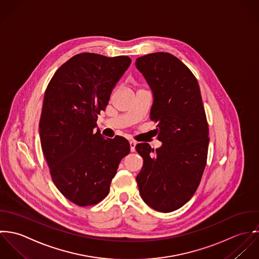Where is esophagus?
<instances>
[{"mask_svg":"<svg viewBox=\"0 0 259 259\" xmlns=\"http://www.w3.org/2000/svg\"><path fill=\"white\" fill-rule=\"evenodd\" d=\"M135 146H136V142L135 141H130V150H131V152L135 151Z\"/></svg>","mask_w":259,"mask_h":259,"instance_id":"obj_1","label":"esophagus"}]
</instances>
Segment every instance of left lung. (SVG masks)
Listing matches in <instances>:
<instances>
[{"mask_svg":"<svg viewBox=\"0 0 259 259\" xmlns=\"http://www.w3.org/2000/svg\"><path fill=\"white\" fill-rule=\"evenodd\" d=\"M136 68L152 93L150 118L162 145L154 150L136 145L143 167L136 177L144 202L159 212L183 206L195 193L208 151V124L198 82L192 72L169 53L136 59Z\"/></svg>","mask_w":259,"mask_h":259,"instance_id":"8db88e82","label":"left lung"}]
</instances>
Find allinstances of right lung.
Returning <instances> with one entry per match:
<instances>
[{"instance_id": "add662e5", "label": "right lung", "mask_w": 259, "mask_h": 259, "mask_svg": "<svg viewBox=\"0 0 259 259\" xmlns=\"http://www.w3.org/2000/svg\"><path fill=\"white\" fill-rule=\"evenodd\" d=\"M130 64L127 56L81 53L56 71L46 89L39 124L42 150L55 185L79 206L108 195L121 159L130 152L124 137L105 139L94 130Z\"/></svg>"}]
</instances>
